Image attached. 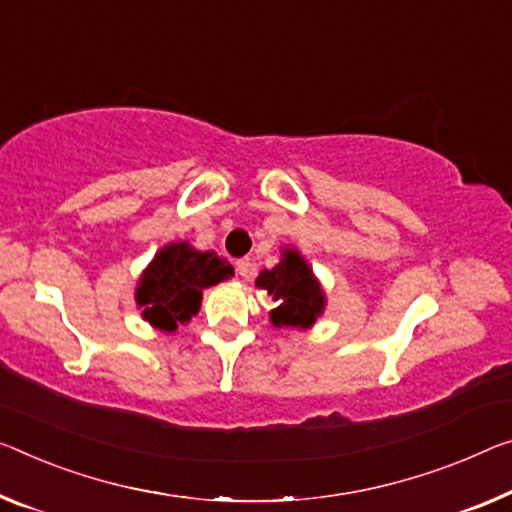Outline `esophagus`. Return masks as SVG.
<instances>
[{
	"label": "esophagus",
	"instance_id": "34e87169",
	"mask_svg": "<svg viewBox=\"0 0 512 512\" xmlns=\"http://www.w3.org/2000/svg\"><path fill=\"white\" fill-rule=\"evenodd\" d=\"M235 270H238V274L242 279H247L249 274H251V263H249V258H240L238 263H235Z\"/></svg>",
	"mask_w": 512,
	"mask_h": 512
}]
</instances>
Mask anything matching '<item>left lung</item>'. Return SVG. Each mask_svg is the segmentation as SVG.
Segmentation results:
<instances>
[{
    "instance_id": "left-lung-1",
    "label": "left lung",
    "mask_w": 512,
    "mask_h": 512,
    "mask_svg": "<svg viewBox=\"0 0 512 512\" xmlns=\"http://www.w3.org/2000/svg\"><path fill=\"white\" fill-rule=\"evenodd\" d=\"M256 286L277 302L270 311V322L277 329H309L325 313L327 297L322 283L295 247L281 249V261L258 274Z\"/></svg>"
}]
</instances>
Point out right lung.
I'll list each match as a JSON object with an SVG mask.
<instances>
[{
    "mask_svg": "<svg viewBox=\"0 0 512 512\" xmlns=\"http://www.w3.org/2000/svg\"><path fill=\"white\" fill-rule=\"evenodd\" d=\"M233 277V265L215 251H199L187 240L157 249L135 288L137 309L148 325L176 332L201 309L203 290Z\"/></svg>",
    "mask_w": 512,
    "mask_h": 512,
    "instance_id": "add662e5",
    "label": "right lung"
}]
</instances>
